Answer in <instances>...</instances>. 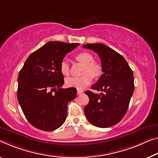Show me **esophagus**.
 <instances>
[{"instance_id":"esophagus-1","label":"esophagus","mask_w":158,"mask_h":158,"mask_svg":"<svg viewBox=\"0 0 158 158\" xmlns=\"http://www.w3.org/2000/svg\"><path fill=\"white\" fill-rule=\"evenodd\" d=\"M82 93H83V90H82V89H77V95H79V94H82Z\"/></svg>"}]
</instances>
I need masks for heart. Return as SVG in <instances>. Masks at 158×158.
<instances>
[{
  "instance_id": "1",
  "label": "heart",
  "mask_w": 158,
  "mask_h": 158,
  "mask_svg": "<svg viewBox=\"0 0 158 158\" xmlns=\"http://www.w3.org/2000/svg\"><path fill=\"white\" fill-rule=\"evenodd\" d=\"M76 59L85 65L82 71L83 76L81 77H70L65 79L67 86L76 87L81 89L88 86L91 83L93 77H98L102 73V67L99 62L94 60V56L90 53L83 52L76 55ZM60 71L64 76H69L70 68L69 63L63 60L60 64Z\"/></svg>"
}]
</instances>
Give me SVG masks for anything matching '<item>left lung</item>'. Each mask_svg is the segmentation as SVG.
Masks as SVG:
<instances>
[{"mask_svg": "<svg viewBox=\"0 0 158 158\" xmlns=\"http://www.w3.org/2000/svg\"><path fill=\"white\" fill-rule=\"evenodd\" d=\"M82 47L98 54L103 72L91 89L104 93L85 92L89 103L84 108L85 115L97 127H112L122 119L128 110L134 90L133 71L122 56L103 44H87Z\"/></svg>", "mask_w": 158, "mask_h": 158, "instance_id": "1", "label": "left lung"}]
</instances>
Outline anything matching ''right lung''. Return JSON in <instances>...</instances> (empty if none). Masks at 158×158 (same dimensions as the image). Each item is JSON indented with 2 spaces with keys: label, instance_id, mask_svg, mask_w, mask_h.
Listing matches in <instances>:
<instances>
[{
  "label": "right lung",
  "instance_id": "1",
  "mask_svg": "<svg viewBox=\"0 0 158 158\" xmlns=\"http://www.w3.org/2000/svg\"><path fill=\"white\" fill-rule=\"evenodd\" d=\"M78 45L48 42L29 56L19 73V104L27 119L38 129L52 131L65 121L68 103L76 98L77 89L61 87L64 79L60 64Z\"/></svg>",
  "mask_w": 158,
  "mask_h": 158
}]
</instances>
